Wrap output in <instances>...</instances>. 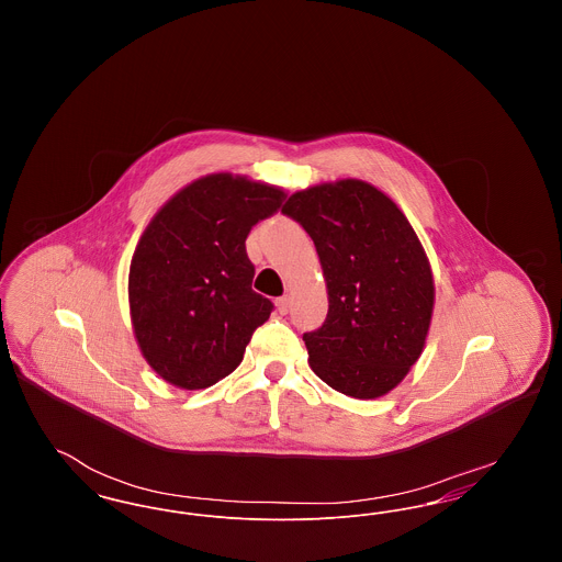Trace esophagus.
I'll return each instance as SVG.
<instances>
[{
  "instance_id": "34e87169",
  "label": "esophagus",
  "mask_w": 562,
  "mask_h": 562,
  "mask_svg": "<svg viewBox=\"0 0 562 562\" xmlns=\"http://www.w3.org/2000/svg\"><path fill=\"white\" fill-rule=\"evenodd\" d=\"M289 307H291V296H280V299H276V310L280 312V314H289Z\"/></svg>"
}]
</instances>
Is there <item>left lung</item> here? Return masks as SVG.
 <instances>
[{"label":"left lung","instance_id":"left-lung-1","mask_svg":"<svg viewBox=\"0 0 562 562\" xmlns=\"http://www.w3.org/2000/svg\"><path fill=\"white\" fill-rule=\"evenodd\" d=\"M282 213L316 244L328 294L307 362L333 390L374 401L390 394L426 348L434 276L424 244L398 204L360 179L294 191Z\"/></svg>","mask_w":562,"mask_h":562}]
</instances>
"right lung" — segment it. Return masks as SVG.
I'll list each match as a JSON object with an SVG mask.
<instances>
[{
    "label": "right lung",
    "instance_id": "add662e5",
    "mask_svg": "<svg viewBox=\"0 0 562 562\" xmlns=\"http://www.w3.org/2000/svg\"><path fill=\"white\" fill-rule=\"evenodd\" d=\"M286 200L278 186L213 172L179 189L145 227L128 271L134 339L166 383L204 390L236 371L271 301L252 291V225Z\"/></svg>",
    "mask_w": 562,
    "mask_h": 562
}]
</instances>
